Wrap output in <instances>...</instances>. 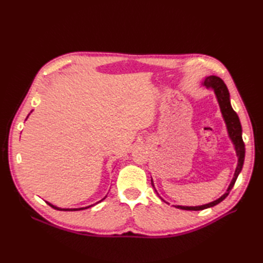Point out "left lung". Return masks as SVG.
<instances>
[{
    "mask_svg": "<svg viewBox=\"0 0 263 263\" xmlns=\"http://www.w3.org/2000/svg\"><path fill=\"white\" fill-rule=\"evenodd\" d=\"M204 85L208 87V89H213L215 94H216V98L219 103V107L221 110L222 117H224L225 123L227 125L228 135L235 145L236 154L238 157V165H237L236 171H235L234 179L232 180V183L229 184L227 192L224 195L220 196L216 201L202 205V206H180V205L176 206V208H178L180 210H185V211H202L205 209L213 208V206L217 205L221 201H224L227 197V195L229 194L230 190H232L233 186L235 185V182H236L238 176H239V173L242 169L243 161H245V142L242 140V135H241L242 134L241 125H240L239 117H238L237 113L232 107V104H230L229 92H228L226 84L224 83V81H222L220 78H218L216 76H211V77H208L205 79ZM151 184H153V186H154L153 180H151Z\"/></svg>",
    "mask_w": 263,
    "mask_h": 263,
    "instance_id": "1",
    "label": "left lung"
}]
</instances>
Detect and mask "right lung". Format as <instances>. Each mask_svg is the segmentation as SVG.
I'll return each mask as SVG.
<instances>
[{
	"instance_id": "right-lung-1",
	"label": "right lung",
	"mask_w": 263,
	"mask_h": 263,
	"mask_svg": "<svg viewBox=\"0 0 263 263\" xmlns=\"http://www.w3.org/2000/svg\"><path fill=\"white\" fill-rule=\"evenodd\" d=\"M103 200H105V197L103 198ZM103 200H101L100 202H102ZM100 202H98V203H100ZM52 209H54V210H60V211H81V210H85V209H89V208H91V206H93V205H90V206H86V208H81V209H59V208H57V206H53V205H51L50 203H48Z\"/></svg>"
}]
</instances>
